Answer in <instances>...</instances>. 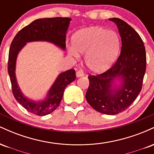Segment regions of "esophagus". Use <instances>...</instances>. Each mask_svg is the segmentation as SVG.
<instances>
[{
    "instance_id": "esophagus-1",
    "label": "esophagus",
    "mask_w": 154,
    "mask_h": 154,
    "mask_svg": "<svg viewBox=\"0 0 154 154\" xmlns=\"http://www.w3.org/2000/svg\"><path fill=\"white\" fill-rule=\"evenodd\" d=\"M84 72L82 71V70H79V71L77 72V74H76V75H77V77H82V76H84Z\"/></svg>"
}]
</instances>
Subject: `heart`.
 Instances as JSON below:
<instances>
[{
    "mask_svg": "<svg viewBox=\"0 0 154 154\" xmlns=\"http://www.w3.org/2000/svg\"><path fill=\"white\" fill-rule=\"evenodd\" d=\"M69 54L78 59L79 53L85 54V63L93 72H101L110 66L119 48L117 33L100 26L82 29L72 36Z\"/></svg>",
    "mask_w": 154,
    "mask_h": 154,
    "instance_id": "heart-1",
    "label": "heart"
}]
</instances>
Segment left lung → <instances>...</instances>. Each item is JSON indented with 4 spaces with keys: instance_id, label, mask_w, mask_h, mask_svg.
<instances>
[{
    "instance_id": "1",
    "label": "left lung",
    "mask_w": 154,
    "mask_h": 154,
    "mask_svg": "<svg viewBox=\"0 0 154 154\" xmlns=\"http://www.w3.org/2000/svg\"><path fill=\"white\" fill-rule=\"evenodd\" d=\"M122 39L121 53L114 66L100 75H89L85 98L95 110L115 115L126 110L142 89L146 69L144 43L138 33L125 21L111 18ZM120 81L117 85L116 82Z\"/></svg>"
}]
</instances>
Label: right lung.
I'll return each instance as SVG.
<instances>
[{
    "label": "right lung",
    "instance_id": "right-lung-1",
    "mask_svg": "<svg viewBox=\"0 0 154 154\" xmlns=\"http://www.w3.org/2000/svg\"><path fill=\"white\" fill-rule=\"evenodd\" d=\"M72 19L67 17L39 19L24 26L16 35L11 44L8 54V72L11 83L12 93L16 100L30 113L38 116L51 114L59 106L62 100L63 91L69 83L76 79L75 70L62 72L58 76L43 100L35 101L23 95L16 78L17 56L26 43L47 41L54 43L62 50L66 48V33Z\"/></svg>",
    "mask_w": 154,
    "mask_h": 154
}]
</instances>
